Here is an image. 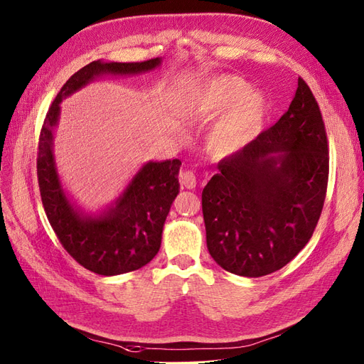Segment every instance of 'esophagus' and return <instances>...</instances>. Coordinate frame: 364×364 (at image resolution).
<instances>
[{"label":"esophagus","instance_id":"obj_1","mask_svg":"<svg viewBox=\"0 0 364 364\" xmlns=\"http://www.w3.org/2000/svg\"><path fill=\"white\" fill-rule=\"evenodd\" d=\"M180 183L188 189H195L196 186V176L192 171H184L180 173Z\"/></svg>","mask_w":364,"mask_h":364}]
</instances>
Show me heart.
I'll return each instance as SVG.
<instances>
[{
	"instance_id": "obj_1",
	"label": "heart",
	"mask_w": 364,
	"mask_h": 364,
	"mask_svg": "<svg viewBox=\"0 0 364 364\" xmlns=\"http://www.w3.org/2000/svg\"><path fill=\"white\" fill-rule=\"evenodd\" d=\"M188 109L200 120H210L226 112L207 140L209 151L223 159L241 151L257 136L267 114V99L261 91L250 90V84L241 77L218 76L193 92Z\"/></svg>"
}]
</instances>
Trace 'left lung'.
Segmentation results:
<instances>
[{"label": "left lung", "mask_w": 364, "mask_h": 364, "mask_svg": "<svg viewBox=\"0 0 364 364\" xmlns=\"http://www.w3.org/2000/svg\"><path fill=\"white\" fill-rule=\"evenodd\" d=\"M218 171L203 189L215 262L244 277L285 267L313 236L329 172L325 123L304 79L277 123L221 160Z\"/></svg>", "instance_id": "8db88e82"}]
</instances>
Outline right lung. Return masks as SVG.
<instances>
[{
	"label": "right lung",
	"instance_id": "1",
	"mask_svg": "<svg viewBox=\"0 0 364 364\" xmlns=\"http://www.w3.org/2000/svg\"><path fill=\"white\" fill-rule=\"evenodd\" d=\"M161 62V58L144 62H91L60 88L41 129L36 168L48 221L65 250L82 267L100 276L134 272L159 253L166 216L180 192L181 161L144 163L116 200L99 212L87 213L73 203L58 172L55 129L60 102L99 77L143 75L159 68Z\"/></svg>",
	"mask_w": 364,
	"mask_h": 364
}]
</instances>
